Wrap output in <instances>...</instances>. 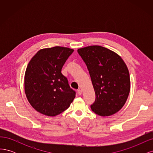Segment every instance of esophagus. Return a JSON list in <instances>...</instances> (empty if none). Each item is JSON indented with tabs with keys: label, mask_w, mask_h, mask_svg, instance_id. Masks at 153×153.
<instances>
[{
	"label": "esophagus",
	"mask_w": 153,
	"mask_h": 153,
	"mask_svg": "<svg viewBox=\"0 0 153 153\" xmlns=\"http://www.w3.org/2000/svg\"><path fill=\"white\" fill-rule=\"evenodd\" d=\"M77 92H78V94L80 95V96L82 95V91L80 89H78L77 90Z\"/></svg>",
	"instance_id": "1"
}]
</instances>
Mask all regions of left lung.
Wrapping results in <instances>:
<instances>
[{"label": "left lung", "instance_id": "1", "mask_svg": "<svg viewBox=\"0 0 153 153\" xmlns=\"http://www.w3.org/2000/svg\"><path fill=\"white\" fill-rule=\"evenodd\" d=\"M89 70L96 94L91 108L100 116H110L121 110L130 91L128 69L113 51L98 45L78 49Z\"/></svg>", "mask_w": 153, "mask_h": 153}]
</instances>
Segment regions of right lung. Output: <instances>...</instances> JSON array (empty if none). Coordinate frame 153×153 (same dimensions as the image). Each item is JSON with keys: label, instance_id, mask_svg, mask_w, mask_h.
Instances as JSON below:
<instances>
[{"label": "right lung", "instance_id": "1", "mask_svg": "<svg viewBox=\"0 0 153 153\" xmlns=\"http://www.w3.org/2000/svg\"><path fill=\"white\" fill-rule=\"evenodd\" d=\"M74 50L62 47L43 48L27 67L24 86L26 97L37 112L56 116L69 108L76 92L61 70Z\"/></svg>", "mask_w": 153, "mask_h": 153}]
</instances>
